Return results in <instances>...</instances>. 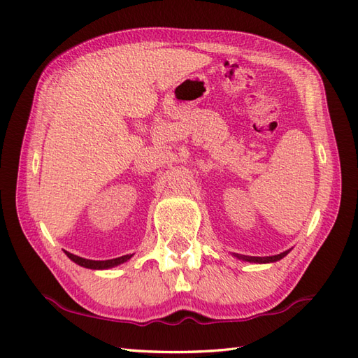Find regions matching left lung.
<instances>
[{
	"label": "left lung",
	"instance_id": "left-lung-1",
	"mask_svg": "<svg viewBox=\"0 0 358 358\" xmlns=\"http://www.w3.org/2000/svg\"><path fill=\"white\" fill-rule=\"evenodd\" d=\"M289 250H291V249H287V250H285V252H281L278 255H272V257H249V255H240V254H234V257H237L238 260H243V262L260 263L262 264V263H273V262L281 260V258L289 254Z\"/></svg>",
	"mask_w": 358,
	"mask_h": 358
}]
</instances>
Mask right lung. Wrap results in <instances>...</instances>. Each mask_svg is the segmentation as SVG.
Segmentation results:
<instances>
[{
    "label": "right lung",
    "instance_id": "obj_1",
    "mask_svg": "<svg viewBox=\"0 0 358 358\" xmlns=\"http://www.w3.org/2000/svg\"><path fill=\"white\" fill-rule=\"evenodd\" d=\"M64 254L69 257L73 263H77V264L83 266V268H87V269H110V268H115V266L123 264L127 260H131V257L134 255V254L123 255V257H118V258H112V260H87V258L73 255L71 252H67V250H64Z\"/></svg>",
    "mask_w": 358,
    "mask_h": 358
}]
</instances>
